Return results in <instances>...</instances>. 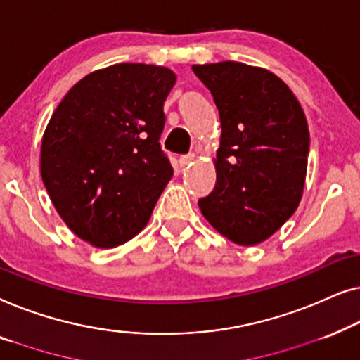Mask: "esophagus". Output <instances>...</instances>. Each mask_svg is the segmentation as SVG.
Listing matches in <instances>:
<instances>
[{
  "mask_svg": "<svg viewBox=\"0 0 360 360\" xmlns=\"http://www.w3.org/2000/svg\"><path fill=\"white\" fill-rule=\"evenodd\" d=\"M192 161H194V155H192V153L184 155V156H181V158H179V166H181V168H186V166L192 165Z\"/></svg>",
  "mask_w": 360,
  "mask_h": 360,
  "instance_id": "esophagus-1",
  "label": "esophagus"
}]
</instances>
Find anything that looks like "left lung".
<instances>
[{"instance_id": "1", "label": "left lung", "mask_w": 360, "mask_h": 360, "mask_svg": "<svg viewBox=\"0 0 360 360\" xmlns=\"http://www.w3.org/2000/svg\"><path fill=\"white\" fill-rule=\"evenodd\" d=\"M221 124L217 184L199 199L214 229L241 246L276 233L295 212L310 134L302 105L276 75L240 62L194 65Z\"/></svg>"}]
</instances>
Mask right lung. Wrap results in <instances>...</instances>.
<instances>
[{
	"instance_id": "right-lung-1",
	"label": "right lung",
	"mask_w": 360,
	"mask_h": 360,
	"mask_svg": "<svg viewBox=\"0 0 360 360\" xmlns=\"http://www.w3.org/2000/svg\"><path fill=\"white\" fill-rule=\"evenodd\" d=\"M174 83L168 68L117 63L78 81L55 109L40 173L55 209L81 240L119 246L150 220L173 178L160 139Z\"/></svg>"
}]
</instances>
